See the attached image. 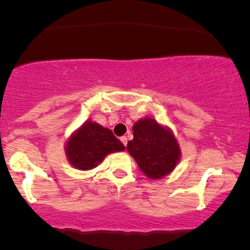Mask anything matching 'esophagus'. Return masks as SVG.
I'll use <instances>...</instances> for the list:
<instances>
[{"label": "esophagus", "mask_w": 250, "mask_h": 250, "mask_svg": "<svg viewBox=\"0 0 250 250\" xmlns=\"http://www.w3.org/2000/svg\"><path fill=\"white\" fill-rule=\"evenodd\" d=\"M120 140H121V142L123 143V145H125V146H127V137H125V136H122L121 137V139H120Z\"/></svg>", "instance_id": "obj_1"}]
</instances>
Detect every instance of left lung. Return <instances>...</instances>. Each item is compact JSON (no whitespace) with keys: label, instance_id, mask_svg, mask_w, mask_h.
<instances>
[{"label":"left lung","instance_id":"left-lung-1","mask_svg":"<svg viewBox=\"0 0 250 250\" xmlns=\"http://www.w3.org/2000/svg\"><path fill=\"white\" fill-rule=\"evenodd\" d=\"M133 133L127 150L142 173L150 180L170 174L181 160V148L173 130L147 116L134 123Z\"/></svg>","mask_w":250,"mask_h":250}]
</instances>
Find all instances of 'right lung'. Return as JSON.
Masks as SVG:
<instances>
[{
	"instance_id": "1",
	"label": "right lung",
	"mask_w": 250,
	"mask_h": 250,
	"mask_svg": "<svg viewBox=\"0 0 250 250\" xmlns=\"http://www.w3.org/2000/svg\"><path fill=\"white\" fill-rule=\"evenodd\" d=\"M125 149L110 129L88 120L65 141L64 151L68 162L79 170L96 168L107 155Z\"/></svg>"
}]
</instances>
